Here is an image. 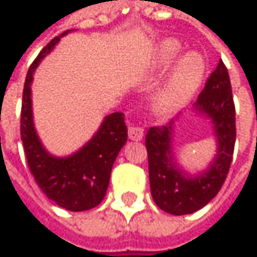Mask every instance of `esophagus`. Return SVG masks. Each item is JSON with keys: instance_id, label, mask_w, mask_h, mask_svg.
Instances as JSON below:
<instances>
[{"instance_id": "1", "label": "esophagus", "mask_w": 257, "mask_h": 257, "mask_svg": "<svg viewBox=\"0 0 257 257\" xmlns=\"http://www.w3.org/2000/svg\"><path fill=\"white\" fill-rule=\"evenodd\" d=\"M128 135L131 140H134V141H140L141 138H143V135H144V129L140 128V126H129L128 129Z\"/></svg>"}]
</instances>
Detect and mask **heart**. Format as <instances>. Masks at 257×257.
<instances>
[{
	"label": "heart",
	"instance_id": "heart-1",
	"mask_svg": "<svg viewBox=\"0 0 257 257\" xmlns=\"http://www.w3.org/2000/svg\"><path fill=\"white\" fill-rule=\"evenodd\" d=\"M183 49L179 41L165 40L159 44L156 52V62L161 68L171 67ZM205 71V64L202 58L196 53H189L183 56L174 67L171 76L164 83L156 95V107L161 111H173L183 105L199 86Z\"/></svg>",
	"mask_w": 257,
	"mask_h": 257
}]
</instances>
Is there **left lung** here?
I'll use <instances>...</instances> for the list:
<instances>
[{
	"instance_id": "1",
	"label": "left lung",
	"mask_w": 257,
	"mask_h": 257,
	"mask_svg": "<svg viewBox=\"0 0 257 257\" xmlns=\"http://www.w3.org/2000/svg\"><path fill=\"white\" fill-rule=\"evenodd\" d=\"M195 108L211 119L217 138V155L210 170L198 177H187L177 168L171 152L173 123L152 126L146 135L149 180L156 205L165 213L190 214L207 205L222 189L232 164L235 147V104L228 68L219 61L205 81Z\"/></svg>"
}]
</instances>
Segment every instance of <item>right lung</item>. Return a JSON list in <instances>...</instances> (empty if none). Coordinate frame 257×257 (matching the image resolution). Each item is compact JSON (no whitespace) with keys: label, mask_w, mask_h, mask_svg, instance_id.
<instances>
[{"label":"right lung","mask_w":257,"mask_h":257,"mask_svg":"<svg viewBox=\"0 0 257 257\" xmlns=\"http://www.w3.org/2000/svg\"><path fill=\"white\" fill-rule=\"evenodd\" d=\"M68 31L55 37L34 59L26 74L21 111V138L31 174L46 196L68 211H86L105 196L113 164L126 143L128 128L122 113L105 117L95 137L70 158H53L41 146L31 108V81L40 61Z\"/></svg>","instance_id":"add662e5"}]
</instances>
